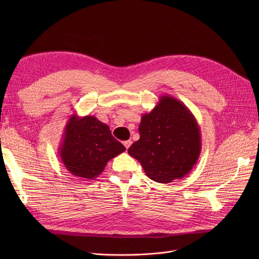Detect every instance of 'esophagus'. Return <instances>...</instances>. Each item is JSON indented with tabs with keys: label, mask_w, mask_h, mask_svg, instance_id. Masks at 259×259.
<instances>
[{
	"label": "esophagus",
	"mask_w": 259,
	"mask_h": 259,
	"mask_svg": "<svg viewBox=\"0 0 259 259\" xmlns=\"http://www.w3.org/2000/svg\"><path fill=\"white\" fill-rule=\"evenodd\" d=\"M131 144H132V142L129 140V141H125L124 142V146L126 147V149H129V147L131 146Z\"/></svg>",
	"instance_id": "34e87169"
}]
</instances>
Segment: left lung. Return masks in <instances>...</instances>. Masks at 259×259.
I'll use <instances>...</instances> for the list:
<instances>
[{"mask_svg": "<svg viewBox=\"0 0 259 259\" xmlns=\"http://www.w3.org/2000/svg\"><path fill=\"white\" fill-rule=\"evenodd\" d=\"M140 140L128 153L138 159L149 179L160 184L181 180L196 165L201 151L197 120L171 95H161L151 112L142 115Z\"/></svg>", "mask_w": 259, "mask_h": 259, "instance_id": "8db88e82", "label": "left lung"}]
</instances>
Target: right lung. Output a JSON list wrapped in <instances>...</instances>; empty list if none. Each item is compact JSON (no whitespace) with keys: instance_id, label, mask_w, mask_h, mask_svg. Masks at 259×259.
I'll use <instances>...</instances> for the list:
<instances>
[{"instance_id":"obj_1","label":"right lung","mask_w":259,"mask_h":259,"mask_svg":"<svg viewBox=\"0 0 259 259\" xmlns=\"http://www.w3.org/2000/svg\"><path fill=\"white\" fill-rule=\"evenodd\" d=\"M59 154L65 168L84 180H94L107 162L126 148L111 134L110 128L93 115H70L63 132Z\"/></svg>"}]
</instances>
